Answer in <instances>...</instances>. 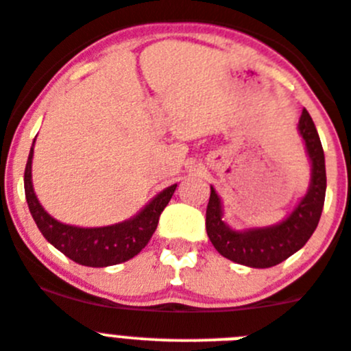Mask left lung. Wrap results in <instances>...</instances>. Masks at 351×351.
Instances as JSON below:
<instances>
[{
  "label": "left lung",
  "mask_w": 351,
  "mask_h": 351,
  "mask_svg": "<svg viewBox=\"0 0 351 351\" xmlns=\"http://www.w3.org/2000/svg\"><path fill=\"white\" fill-rule=\"evenodd\" d=\"M299 131L311 159V185L298 208L282 223L266 229L236 232L222 222V206L211 187L206 208V232L220 255L248 267H273L301 250L318 226L325 201L327 176L320 136L308 110H302Z\"/></svg>",
  "instance_id": "1"
}]
</instances>
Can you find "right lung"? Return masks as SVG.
<instances>
[{
	"label": "right lung",
	"instance_id": "right-lung-1",
	"mask_svg": "<svg viewBox=\"0 0 351 351\" xmlns=\"http://www.w3.org/2000/svg\"><path fill=\"white\" fill-rule=\"evenodd\" d=\"M31 160H33V148L27 157L26 171H24V191H26L27 206H29L34 222L47 241L52 243L66 257L82 266H113L140 254L156 232L160 213L168 206L169 199L176 189V185L164 189L134 219L125 220L122 223L94 227V229L66 226L52 219L43 210L42 204L38 203L33 183H31Z\"/></svg>",
	"mask_w": 351,
	"mask_h": 351
}]
</instances>
